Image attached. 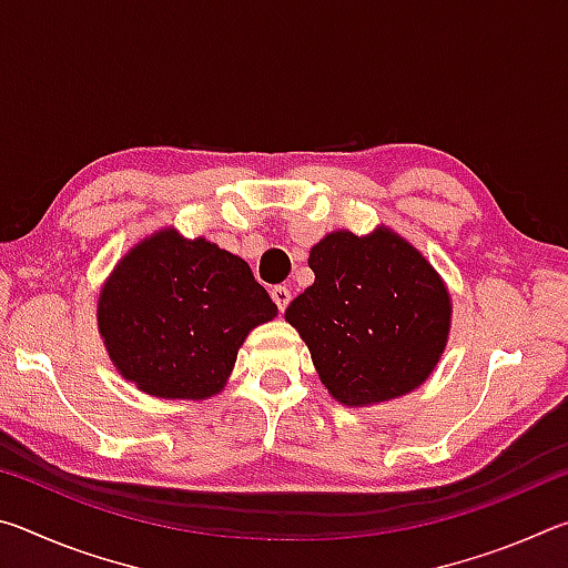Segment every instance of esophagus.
Here are the masks:
<instances>
[{
  "label": "esophagus",
  "mask_w": 568,
  "mask_h": 568,
  "mask_svg": "<svg viewBox=\"0 0 568 568\" xmlns=\"http://www.w3.org/2000/svg\"><path fill=\"white\" fill-rule=\"evenodd\" d=\"M271 295H273V301H275V305H277V311H285V307H287V303H291V291H287V287L285 285H275L273 287V291H271Z\"/></svg>",
  "instance_id": "obj_1"
}]
</instances>
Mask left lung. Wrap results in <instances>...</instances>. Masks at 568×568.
Wrapping results in <instances>:
<instances>
[{
	"label": "left lung",
	"mask_w": 568,
	"mask_h": 568,
	"mask_svg": "<svg viewBox=\"0 0 568 568\" xmlns=\"http://www.w3.org/2000/svg\"><path fill=\"white\" fill-rule=\"evenodd\" d=\"M315 283L287 305L315 371L343 406L406 396L440 361L450 331V295L408 240L378 227L335 230L313 245Z\"/></svg>",
	"instance_id": "8db88e82"
}]
</instances>
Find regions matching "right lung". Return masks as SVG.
<instances>
[{"instance_id": "right-lung-1", "label": "right lung", "mask_w": 568, "mask_h": 568, "mask_svg": "<svg viewBox=\"0 0 568 568\" xmlns=\"http://www.w3.org/2000/svg\"><path fill=\"white\" fill-rule=\"evenodd\" d=\"M275 315L243 257L172 227L134 245L98 301L114 368L158 398L215 396L247 333Z\"/></svg>"}]
</instances>
